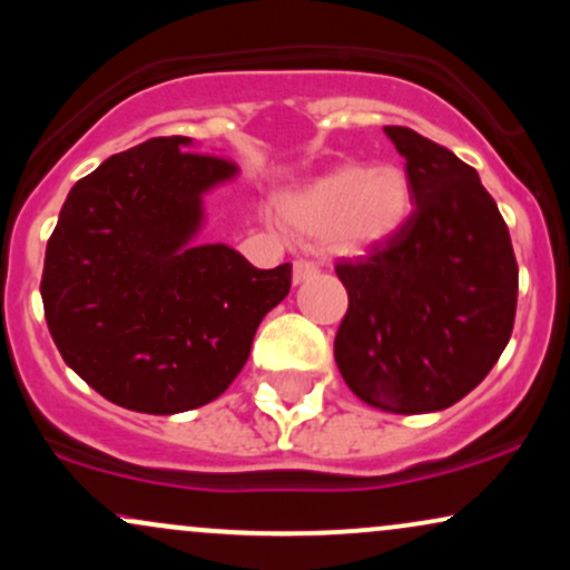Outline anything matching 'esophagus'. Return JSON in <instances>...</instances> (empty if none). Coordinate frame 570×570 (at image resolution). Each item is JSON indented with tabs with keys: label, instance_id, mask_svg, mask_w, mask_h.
<instances>
[{
	"label": "esophagus",
	"instance_id": "esophagus-1",
	"mask_svg": "<svg viewBox=\"0 0 570 570\" xmlns=\"http://www.w3.org/2000/svg\"><path fill=\"white\" fill-rule=\"evenodd\" d=\"M316 273H318V267H316V265L307 263V259H297V263H294L292 278H294V284H305V281L316 276Z\"/></svg>",
	"mask_w": 570,
	"mask_h": 570
}]
</instances>
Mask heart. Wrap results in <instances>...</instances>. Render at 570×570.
I'll return each mask as SVG.
<instances>
[{"mask_svg":"<svg viewBox=\"0 0 570 570\" xmlns=\"http://www.w3.org/2000/svg\"><path fill=\"white\" fill-rule=\"evenodd\" d=\"M278 214L307 244L343 257H364L394 244L412 214L410 174L396 163L343 166L281 195Z\"/></svg>","mask_w":570,"mask_h":570,"instance_id":"obj_1","label":"heart"}]
</instances>
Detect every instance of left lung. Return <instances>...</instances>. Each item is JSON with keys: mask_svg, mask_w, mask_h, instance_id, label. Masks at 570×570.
<instances>
[{"mask_svg": "<svg viewBox=\"0 0 570 570\" xmlns=\"http://www.w3.org/2000/svg\"><path fill=\"white\" fill-rule=\"evenodd\" d=\"M383 130L407 160L415 212L394 244L335 267L348 292L335 362L370 407L417 415L455 404L499 362L517 259L472 166L412 128Z\"/></svg>", "mask_w": 570, "mask_h": 570, "instance_id": "8db88e82", "label": "left lung"}]
</instances>
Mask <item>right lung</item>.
I'll use <instances>...</instances> for the list:
<instances>
[{"label":"right lung","instance_id":"add662e5","mask_svg":"<svg viewBox=\"0 0 570 570\" xmlns=\"http://www.w3.org/2000/svg\"><path fill=\"white\" fill-rule=\"evenodd\" d=\"M160 136L77 181L48 240L42 305L63 362L109 402L174 415L214 402L254 332L289 294L292 265L259 271L200 244L203 198L238 166Z\"/></svg>","mask_w":570,"mask_h":570}]
</instances>
